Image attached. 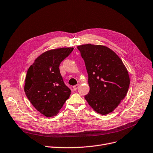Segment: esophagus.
<instances>
[{
    "instance_id": "esophagus-1",
    "label": "esophagus",
    "mask_w": 153,
    "mask_h": 153,
    "mask_svg": "<svg viewBox=\"0 0 153 153\" xmlns=\"http://www.w3.org/2000/svg\"><path fill=\"white\" fill-rule=\"evenodd\" d=\"M79 85H79V84H76V85H74V86H73V89H74V91H76V90L77 89V88H79Z\"/></svg>"
}]
</instances>
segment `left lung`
<instances>
[{
    "label": "left lung",
    "instance_id": "obj_1",
    "mask_svg": "<svg viewBox=\"0 0 153 153\" xmlns=\"http://www.w3.org/2000/svg\"><path fill=\"white\" fill-rule=\"evenodd\" d=\"M85 62L90 90L84 96L97 113L113 111L127 94L130 79L121 59L109 48L91 44L77 46Z\"/></svg>",
    "mask_w": 153,
    "mask_h": 153
}]
</instances>
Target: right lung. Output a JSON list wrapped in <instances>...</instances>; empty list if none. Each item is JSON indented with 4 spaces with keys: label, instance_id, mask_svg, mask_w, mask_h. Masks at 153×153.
I'll return each mask as SVG.
<instances>
[{
    "label": "right lung",
    "instance_id": "right-lung-1",
    "mask_svg": "<svg viewBox=\"0 0 153 153\" xmlns=\"http://www.w3.org/2000/svg\"><path fill=\"white\" fill-rule=\"evenodd\" d=\"M74 49L62 48L46 51L36 58L26 75L24 91L33 106L46 117L56 116L71 91L64 82L59 65Z\"/></svg>",
    "mask_w": 153,
    "mask_h": 153
}]
</instances>
